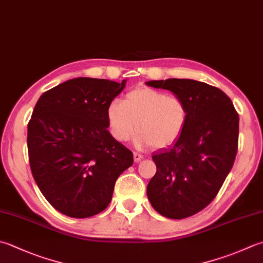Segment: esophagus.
Returning a JSON list of instances; mask_svg holds the SVG:
<instances>
[{
  "instance_id": "esophagus-1",
  "label": "esophagus",
  "mask_w": 263,
  "mask_h": 263,
  "mask_svg": "<svg viewBox=\"0 0 263 263\" xmlns=\"http://www.w3.org/2000/svg\"><path fill=\"white\" fill-rule=\"evenodd\" d=\"M142 158H143V155H141V154H139V153H135V154H133V159H135L136 163L140 162Z\"/></svg>"
}]
</instances>
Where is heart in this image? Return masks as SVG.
Here are the masks:
<instances>
[{"label":"heart","mask_w":263,"mask_h":263,"mask_svg":"<svg viewBox=\"0 0 263 263\" xmlns=\"http://www.w3.org/2000/svg\"><path fill=\"white\" fill-rule=\"evenodd\" d=\"M110 135L126 141L138 130V145L164 148L176 142L187 126L189 109L178 96L151 87H138L124 100L111 101L106 111Z\"/></svg>","instance_id":"heart-1"}]
</instances>
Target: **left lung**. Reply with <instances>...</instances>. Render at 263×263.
<instances>
[{"instance_id": "obj_1", "label": "left lung", "mask_w": 263, "mask_h": 263, "mask_svg": "<svg viewBox=\"0 0 263 263\" xmlns=\"http://www.w3.org/2000/svg\"><path fill=\"white\" fill-rule=\"evenodd\" d=\"M146 84L173 92L189 109L181 137L153 155L157 171L147 186L148 199L163 217H192L215 198L234 165L239 116L223 91L203 82L168 79Z\"/></svg>"}]
</instances>
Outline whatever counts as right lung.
<instances>
[{
    "instance_id": "1",
    "label": "right lung",
    "mask_w": 263,
    "mask_h": 263,
    "mask_svg": "<svg viewBox=\"0 0 263 263\" xmlns=\"http://www.w3.org/2000/svg\"><path fill=\"white\" fill-rule=\"evenodd\" d=\"M125 86L79 77L40 97L28 123L30 171L46 200L65 215L89 218L110 203L133 154L107 130V107Z\"/></svg>"
}]
</instances>
